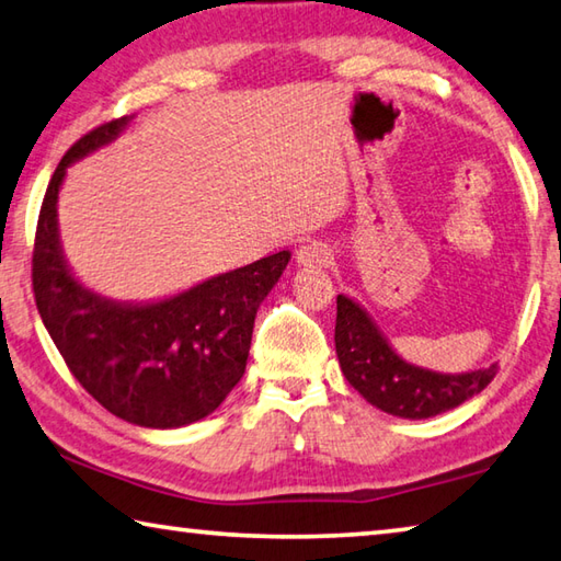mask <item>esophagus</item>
Segmentation results:
<instances>
[{"instance_id": "esophagus-1", "label": "esophagus", "mask_w": 561, "mask_h": 561, "mask_svg": "<svg viewBox=\"0 0 561 561\" xmlns=\"http://www.w3.org/2000/svg\"><path fill=\"white\" fill-rule=\"evenodd\" d=\"M297 262L301 267H327L329 264V250L321 242H307L297 250Z\"/></svg>"}]
</instances>
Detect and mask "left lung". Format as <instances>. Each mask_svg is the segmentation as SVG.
Wrapping results in <instances>:
<instances>
[{
  "mask_svg": "<svg viewBox=\"0 0 561 561\" xmlns=\"http://www.w3.org/2000/svg\"><path fill=\"white\" fill-rule=\"evenodd\" d=\"M336 356L346 381L368 403L408 421L440 415L478 396L497 374V364L465 374L415 366L393 348L371 314L346 294L336 297Z\"/></svg>",
  "mask_w": 561,
  "mask_h": 561,
  "instance_id": "1",
  "label": "left lung"
}]
</instances>
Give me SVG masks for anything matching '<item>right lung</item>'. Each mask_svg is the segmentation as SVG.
<instances>
[{
    "mask_svg": "<svg viewBox=\"0 0 561 561\" xmlns=\"http://www.w3.org/2000/svg\"><path fill=\"white\" fill-rule=\"evenodd\" d=\"M130 121L91 130L54 170L36 227L32 282L44 327L76 381L123 421L170 431L203 421L240 383L254 317L291 252L150 301H118L79 282L59 237V190L66 170L113 144Z\"/></svg>",
    "mask_w": 561,
    "mask_h": 561,
    "instance_id": "add662e5",
    "label": "right lung"
}]
</instances>
